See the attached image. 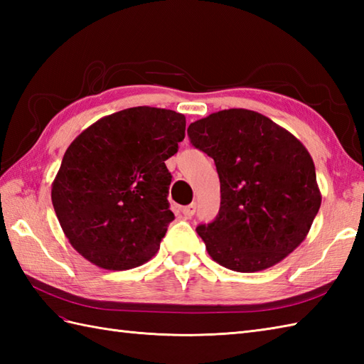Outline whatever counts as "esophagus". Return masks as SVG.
<instances>
[{
	"label": "esophagus",
	"instance_id": "1",
	"mask_svg": "<svg viewBox=\"0 0 364 364\" xmlns=\"http://www.w3.org/2000/svg\"><path fill=\"white\" fill-rule=\"evenodd\" d=\"M183 214H184V218H192V215L196 214V203H191V205H188V206H184L183 208Z\"/></svg>",
	"mask_w": 364,
	"mask_h": 364
}]
</instances>
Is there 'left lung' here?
Wrapping results in <instances>:
<instances>
[{
  "label": "left lung",
  "instance_id": "1",
  "mask_svg": "<svg viewBox=\"0 0 364 364\" xmlns=\"http://www.w3.org/2000/svg\"><path fill=\"white\" fill-rule=\"evenodd\" d=\"M191 144L214 159L220 210L197 227L210 257L236 272L275 266L306 237L321 208L310 153L266 115L225 109L191 123Z\"/></svg>",
  "mask_w": 364,
  "mask_h": 364
}]
</instances>
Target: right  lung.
Returning a JSON list of instances; mask_svg holds the SVG:
<instances>
[{"label": "right lung", "mask_w": 364, "mask_h": 364, "mask_svg": "<svg viewBox=\"0 0 364 364\" xmlns=\"http://www.w3.org/2000/svg\"><path fill=\"white\" fill-rule=\"evenodd\" d=\"M184 129L183 114L137 106L100 119L68 146L51 202L68 242L92 264L127 270L159 250L175 219L166 161Z\"/></svg>", "instance_id": "obj_1"}]
</instances>
